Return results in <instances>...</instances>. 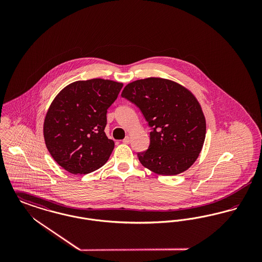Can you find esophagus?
<instances>
[{
	"instance_id": "34e87169",
	"label": "esophagus",
	"mask_w": 262,
	"mask_h": 262,
	"mask_svg": "<svg viewBox=\"0 0 262 262\" xmlns=\"http://www.w3.org/2000/svg\"><path fill=\"white\" fill-rule=\"evenodd\" d=\"M130 142V137H125L124 139H123V143H125V144H128Z\"/></svg>"
}]
</instances>
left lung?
<instances>
[{"mask_svg":"<svg viewBox=\"0 0 262 262\" xmlns=\"http://www.w3.org/2000/svg\"><path fill=\"white\" fill-rule=\"evenodd\" d=\"M122 97L134 103L148 123V149L138 152L150 171L174 176L187 170L200 155L206 124L199 101L172 80L148 77L128 83Z\"/></svg>","mask_w":262,"mask_h":262,"instance_id":"left-lung-1","label":"left lung"}]
</instances>
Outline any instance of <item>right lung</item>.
I'll return each mask as SVG.
<instances>
[{
	"mask_svg": "<svg viewBox=\"0 0 262 262\" xmlns=\"http://www.w3.org/2000/svg\"><path fill=\"white\" fill-rule=\"evenodd\" d=\"M123 83L94 78L75 81L53 100L43 133L47 149L72 174H88L108 161L114 141L106 137L107 110Z\"/></svg>",
	"mask_w": 262,
	"mask_h": 262,
	"instance_id": "1",
	"label": "right lung"
}]
</instances>
